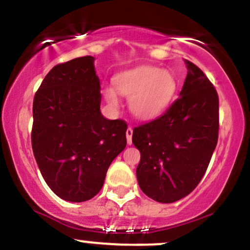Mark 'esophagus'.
I'll return each mask as SVG.
<instances>
[{
    "instance_id": "1",
    "label": "esophagus",
    "mask_w": 250,
    "mask_h": 250,
    "mask_svg": "<svg viewBox=\"0 0 250 250\" xmlns=\"http://www.w3.org/2000/svg\"><path fill=\"white\" fill-rule=\"evenodd\" d=\"M125 136H127V142L128 145H131V136H133V128L129 127L125 131Z\"/></svg>"
}]
</instances>
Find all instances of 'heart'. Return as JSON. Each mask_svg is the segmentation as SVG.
I'll use <instances>...</instances> for the list:
<instances>
[{"label":"heart","mask_w":250,"mask_h":250,"mask_svg":"<svg viewBox=\"0 0 250 250\" xmlns=\"http://www.w3.org/2000/svg\"><path fill=\"white\" fill-rule=\"evenodd\" d=\"M116 91L129 97V109L137 119L148 120L159 115L167 107L175 93L174 77L167 70L140 67L116 76ZM116 91L104 89V97L111 107L119 105Z\"/></svg>","instance_id":"1"}]
</instances>
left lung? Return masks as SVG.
<instances>
[{
	"label": "left lung",
	"mask_w": 250,
	"mask_h": 250,
	"mask_svg": "<svg viewBox=\"0 0 250 250\" xmlns=\"http://www.w3.org/2000/svg\"><path fill=\"white\" fill-rule=\"evenodd\" d=\"M180 97L157 119L137 125L133 143L141 153L136 168L140 188L157 202L189 195L206 174L219 139V95L193 62Z\"/></svg>",
	"instance_id": "1"
}]
</instances>
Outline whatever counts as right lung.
Wrapping results in <instances>:
<instances>
[{
    "mask_svg": "<svg viewBox=\"0 0 250 250\" xmlns=\"http://www.w3.org/2000/svg\"><path fill=\"white\" fill-rule=\"evenodd\" d=\"M100 89L94 57L83 56L55 65L34 96V156L62 200L93 199L127 145V123L104 119L100 111Z\"/></svg>",
    "mask_w": 250,
    "mask_h": 250,
    "instance_id": "1",
    "label": "right lung"
}]
</instances>
